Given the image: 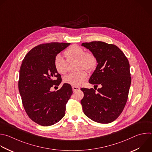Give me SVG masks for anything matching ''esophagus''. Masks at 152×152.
Segmentation results:
<instances>
[{
  "instance_id": "1",
  "label": "esophagus",
  "mask_w": 152,
  "mask_h": 152,
  "mask_svg": "<svg viewBox=\"0 0 152 152\" xmlns=\"http://www.w3.org/2000/svg\"><path fill=\"white\" fill-rule=\"evenodd\" d=\"M72 89L73 92H76L79 90H80V88L79 86H72Z\"/></svg>"
}]
</instances>
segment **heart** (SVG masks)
Wrapping results in <instances>:
<instances>
[{
  "label": "heart",
  "instance_id": "b5f03b06",
  "mask_svg": "<svg viewBox=\"0 0 152 152\" xmlns=\"http://www.w3.org/2000/svg\"><path fill=\"white\" fill-rule=\"evenodd\" d=\"M64 54L68 62L77 60V69L80 70L64 77V82L73 86L81 85L88 78L86 72L83 69L89 72L93 70L97 63L96 56L91 52H85L83 48L77 45L70 46ZM54 66L56 70L61 75H66L69 71L67 62L60 55H57L55 57Z\"/></svg>",
  "mask_w": 152,
  "mask_h": 152
}]
</instances>
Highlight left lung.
I'll return each mask as SVG.
<instances>
[{"instance_id": "obj_1", "label": "left lung", "mask_w": 152, "mask_h": 152, "mask_svg": "<svg viewBox=\"0 0 152 152\" xmlns=\"http://www.w3.org/2000/svg\"><path fill=\"white\" fill-rule=\"evenodd\" d=\"M82 45L95 54L98 63L89 82L94 87L102 86L97 92L93 88L80 89L84 94L80 101L83 112L96 122H112L122 113L128 99L131 82L128 60L113 44L93 41Z\"/></svg>"}]
</instances>
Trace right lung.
Returning <instances> with one entry per match:
<instances>
[{"instance_id":"right-lung-1","label":"right lung","mask_w":152,"mask_h":152,"mask_svg":"<svg viewBox=\"0 0 152 152\" xmlns=\"http://www.w3.org/2000/svg\"><path fill=\"white\" fill-rule=\"evenodd\" d=\"M70 44H40L32 48L22 61L18 80L22 103L30 119L40 125H53L65 115L66 105L73 94L71 85L64 83L53 92L50 89L61 82V76L54 66V58Z\"/></svg>"}]
</instances>
